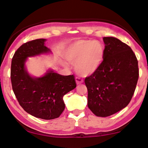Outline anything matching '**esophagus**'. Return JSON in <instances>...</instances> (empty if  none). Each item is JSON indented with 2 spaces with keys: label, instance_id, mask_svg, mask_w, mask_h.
<instances>
[{
  "label": "esophagus",
  "instance_id": "1",
  "mask_svg": "<svg viewBox=\"0 0 148 148\" xmlns=\"http://www.w3.org/2000/svg\"><path fill=\"white\" fill-rule=\"evenodd\" d=\"M75 81H76V83L77 85L81 84V83H82L83 82V79H81V78H79V77H76L75 78Z\"/></svg>",
  "mask_w": 148,
  "mask_h": 148
}]
</instances>
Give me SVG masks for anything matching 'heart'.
Returning <instances> with one entry per match:
<instances>
[{
    "mask_svg": "<svg viewBox=\"0 0 148 148\" xmlns=\"http://www.w3.org/2000/svg\"><path fill=\"white\" fill-rule=\"evenodd\" d=\"M64 58L71 64L79 75L87 77L93 74L101 65L104 48L98 41L81 40L71 44L63 53Z\"/></svg>",
    "mask_w": 148,
    "mask_h": 148,
    "instance_id": "1",
    "label": "heart"
}]
</instances>
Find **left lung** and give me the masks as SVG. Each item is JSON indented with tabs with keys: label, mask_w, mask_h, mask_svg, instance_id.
<instances>
[{
	"label": "left lung",
	"mask_w": 148,
	"mask_h": 148,
	"mask_svg": "<svg viewBox=\"0 0 148 148\" xmlns=\"http://www.w3.org/2000/svg\"><path fill=\"white\" fill-rule=\"evenodd\" d=\"M104 58L96 71L85 79L87 106L98 117H108L129 104L139 77L138 62L127 45L118 38H103Z\"/></svg>",
	"instance_id": "1"
}]
</instances>
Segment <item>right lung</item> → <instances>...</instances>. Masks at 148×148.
Here are the masks:
<instances>
[{
	"mask_svg": "<svg viewBox=\"0 0 148 148\" xmlns=\"http://www.w3.org/2000/svg\"><path fill=\"white\" fill-rule=\"evenodd\" d=\"M39 38L22 45L12 59L10 79L14 95L26 112L42 119L57 118L65 110L63 96L76 87L73 75H61L49 69L44 75L33 77L25 66L28 57L51 53Z\"/></svg>",
	"mask_w": 148,
	"mask_h": 148,
	"instance_id": "1",
	"label": "right lung"
}]
</instances>
